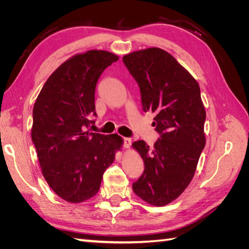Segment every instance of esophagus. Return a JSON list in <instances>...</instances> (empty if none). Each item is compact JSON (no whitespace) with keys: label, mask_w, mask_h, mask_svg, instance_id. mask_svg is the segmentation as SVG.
Segmentation results:
<instances>
[{"label":"esophagus","mask_w":249,"mask_h":249,"mask_svg":"<svg viewBox=\"0 0 249 249\" xmlns=\"http://www.w3.org/2000/svg\"><path fill=\"white\" fill-rule=\"evenodd\" d=\"M132 144V140L130 138H124V142H123V146L124 148H130Z\"/></svg>","instance_id":"obj_1"}]
</instances>
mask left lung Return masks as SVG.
<instances>
[{
  "instance_id": "1",
  "label": "left lung",
  "mask_w": 249,
  "mask_h": 249,
  "mask_svg": "<svg viewBox=\"0 0 249 249\" xmlns=\"http://www.w3.org/2000/svg\"><path fill=\"white\" fill-rule=\"evenodd\" d=\"M123 61L140 88L143 111L155 113L152 125L160 135L153 147L143 140L133 143L144 162L133 191L150 205H167L191 182L206 145L198 83L158 48L131 53Z\"/></svg>"
}]
</instances>
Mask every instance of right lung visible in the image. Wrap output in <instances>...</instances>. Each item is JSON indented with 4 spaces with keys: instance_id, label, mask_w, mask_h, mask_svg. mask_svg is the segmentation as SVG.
<instances>
[{
    "instance_id": "1",
    "label": "right lung",
    "mask_w": 249,
    "mask_h": 249,
    "mask_svg": "<svg viewBox=\"0 0 249 249\" xmlns=\"http://www.w3.org/2000/svg\"><path fill=\"white\" fill-rule=\"evenodd\" d=\"M118 57L88 51L69 59L44 83L33 108L32 141L42 175L58 196L85 201L99 192L103 175L123 139L87 131L96 117L94 93L103 71Z\"/></svg>"
}]
</instances>
